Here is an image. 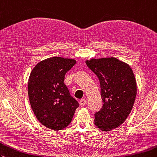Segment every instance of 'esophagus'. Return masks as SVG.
<instances>
[{"mask_svg":"<svg viewBox=\"0 0 157 157\" xmlns=\"http://www.w3.org/2000/svg\"><path fill=\"white\" fill-rule=\"evenodd\" d=\"M87 104V100L86 99H81L79 101V105H81V106H83V105H85Z\"/></svg>","mask_w":157,"mask_h":157,"instance_id":"esophagus-1","label":"esophagus"}]
</instances>
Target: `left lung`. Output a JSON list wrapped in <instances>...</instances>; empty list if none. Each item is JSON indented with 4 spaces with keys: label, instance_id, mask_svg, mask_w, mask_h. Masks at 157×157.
Here are the masks:
<instances>
[{
    "label": "left lung",
    "instance_id": "obj_1",
    "mask_svg": "<svg viewBox=\"0 0 157 157\" xmlns=\"http://www.w3.org/2000/svg\"><path fill=\"white\" fill-rule=\"evenodd\" d=\"M86 63L99 79L103 105L95 113L94 124L110 131L125 121L136 96V83L132 69L114 57L92 59Z\"/></svg>",
    "mask_w": 157,
    "mask_h": 157
}]
</instances>
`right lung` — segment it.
Listing matches in <instances>:
<instances>
[{
  "label": "right lung",
  "instance_id": "obj_1",
  "mask_svg": "<svg viewBox=\"0 0 157 157\" xmlns=\"http://www.w3.org/2000/svg\"><path fill=\"white\" fill-rule=\"evenodd\" d=\"M75 63L74 59L51 57L37 63L29 76L28 95L31 108L47 128H66L79 107L64 83L65 74Z\"/></svg>",
  "mask_w": 157,
  "mask_h": 157
}]
</instances>
